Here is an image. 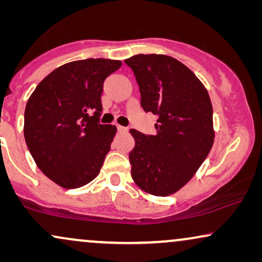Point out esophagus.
Returning <instances> with one entry per match:
<instances>
[{
    "label": "esophagus",
    "mask_w": 262,
    "mask_h": 262,
    "mask_svg": "<svg viewBox=\"0 0 262 262\" xmlns=\"http://www.w3.org/2000/svg\"><path fill=\"white\" fill-rule=\"evenodd\" d=\"M116 126H117V130L119 131V132H126L127 131V128L124 127V126H121V125H116Z\"/></svg>",
    "instance_id": "obj_1"
}]
</instances>
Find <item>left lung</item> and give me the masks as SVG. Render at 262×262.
<instances>
[{"label":"left lung","mask_w":262,"mask_h":262,"mask_svg":"<svg viewBox=\"0 0 262 262\" xmlns=\"http://www.w3.org/2000/svg\"><path fill=\"white\" fill-rule=\"evenodd\" d=\"M134 71L141 106L157 116L155 135L130 132L131 177L143 191L166 196L193 178L209 155L214 132L209 93L173 57L136 55L124 60Z\"/></svg>","instance_id":"8db88e82"}]
</instances>
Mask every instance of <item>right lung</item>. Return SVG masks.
Here are the masks:
<instances>
[{
  "mask_svg": "<svg viewBox=\"0 0 262 262\" xmlns=\"http://www.w3.org/2000/svg\"><path fill=\"white\" fill-rule=\"evenodd\" d=\"M120 60L88 58L57 68L37 85L25 110L27 148L42 173L64 188L98 177L117 127L100 124L103 82Z\"/></svg>",
  "mask_w": 262,
  "mask_h": 262,
  "instance_id": "add662e5",
  "label": "right lung"
}]
</instances>
